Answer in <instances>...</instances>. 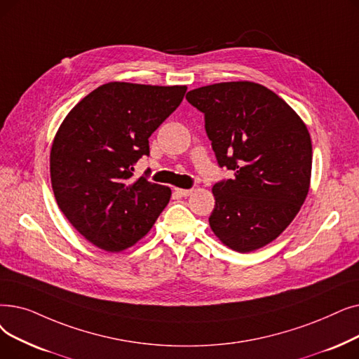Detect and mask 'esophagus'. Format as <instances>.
Listing matches in <instances>:
<instances>
[{
    "label": "esophagus",
    "mask_w": 359,
    "mask_h": 359,
    "mask_svg": "<svg viewBox=\"0 0 359 359\" xmlns=\"http://www.w3.org/2000/svg\"><path fill=\"white\" fill-rule=\"evenodd\" d=\"M175 192L180 196H189L192 194V189H180V188H176Z\"/></svg>",
    "instance_id": "1"
}]
</instances>
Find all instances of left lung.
<instances>
[{"instance_id":"8db88e82","label":"left lung","mask_w":359,"mask_h":359,"mask_svg":"<svg viewBox=\"0 0 359 359\" xmlns=\"http://www.w3.org/2000/svg\"><path fill=\"white\" fill-rule=\"evenodd\" d=\"M186 100L204 113L218 167L233 171L212 186L210 226L235 251H255L292 223L308 195V129L282 98L254 82L202 86Z\"/></svg>"}]
</instances>
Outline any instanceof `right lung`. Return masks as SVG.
I'll list each match as a JSON object with an SVG mask.
<instances>
[{"label": "right lung", "instance_id": "add662e5", "mask_svg": "<svg viewBox=\"0 0 359 359\" xmlns=\"http://www.w3.org/2000/svg\"><path fill=\"white\" fill-rule=\"evenodd\" d=\"M186 86L124 82L92 90L61 124L50 168L57 204L90 243L117 252L144 238L171 191L133 165L149 155V136L180 105Z\"/></svg>", "mask_w": 359, "mask_h": 359}]
</instances>
